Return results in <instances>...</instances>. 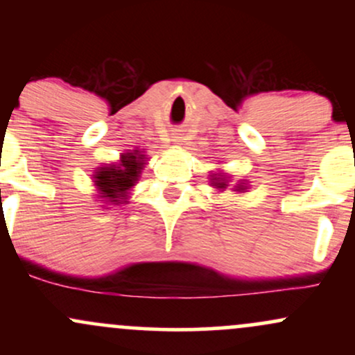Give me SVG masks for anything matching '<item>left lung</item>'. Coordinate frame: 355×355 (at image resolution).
<instances>
[{"mask_svg": "<svg viewBox=\"0 0 355 355\" xmlns=\"http://www.w3.org/2000/svg\"><path fill=\"white\" fill-rule=\"evenodd\" d=\"M210 185L214 187V189L225 190L227 187H229V180H227V177L223 173H211L210 175ZM245 190H247V185H243L242 182L237 183L234 189V191H240V193H243Z\"/></svg>", "mask_w": 355, "mask_h": 355, "instance_id": "1", "label": "left lung"}]
</instances>
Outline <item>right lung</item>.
Returning <instances> with one entry per match:
<instances>
[{
  "instance_id": "obj_1",
  "label": "right lung",
  "mask_w": 355,
  "mask_h": 355,
  "mask_svg": "<svg viewBox=\"0 0 355 355\" xmlns=\"http://www.w3.org/2000/svg\"><path fill=\"white\" fill-rule=\"evenodd\" d=\"M146 165V155L141 150H126L115 164H105L93 172V183L98 191L100 202L108 205L128 203L130 189L140 178Z\"/></svg>"
}]
</instances>
